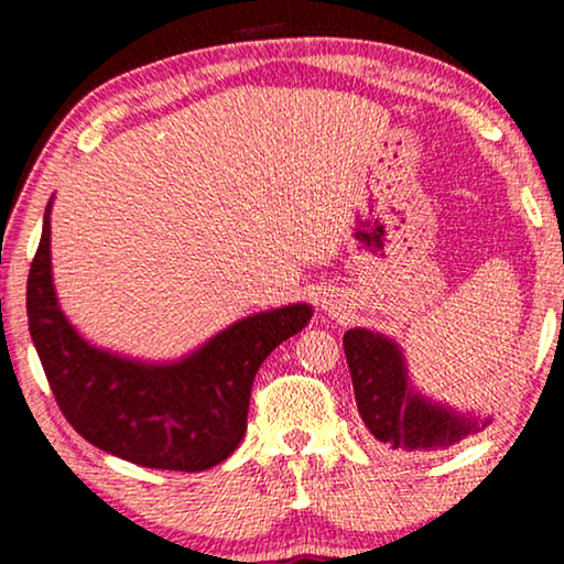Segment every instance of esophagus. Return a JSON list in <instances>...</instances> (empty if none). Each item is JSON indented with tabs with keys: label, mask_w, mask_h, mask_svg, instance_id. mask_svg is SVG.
Returning <instances> with one entry per match:
<instances>
[{
	"label": "esophagus",
	"mask_w": 564,
	"mask_h": 564,
	"mask_svg": "<svg viewBox=\"0 0 564 564\" xmlns=\"http://www.w3.org/2000/svg\"><path fill=\"white\" fill-rule=\"evenodd\" d=\"M323 311H326L328 315H334V318H338L341 315V303L334 295H328L326 300H323Z\"/></svg>",
	"instance_id": "34e87169"
}]
</instances>
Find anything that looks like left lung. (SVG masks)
<instances>
[{
  "instance_id": "1",
  "label": "left lung",
  "mask_w": 564,
  "mask_h": 564,
  "mask_svg": "<svg viewBox=\"0 0 564 564\" xmlns=\"http://www.w3.org/2000/svg\"><path fill=\"white\" fill-rule=\"evenodd\" d=\"M354 398L375 442L392 452L436 454L490 426L492 415L459 411L413 382L403 346L369 328L344 334Z\"/></svg>"
}]
</instances>
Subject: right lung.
I'll list each match as a JSON object with an SVG mask.
<instances>
[{
    "label": "right lung",
    "mask_w": 564,
    "mask_h": 564,
    "mask_svg": "<svg viewBox=\"0 0 564 564\" xmlns=\"http://www.w3.org/2000/svg\"><path fill=\"white\" fill-rule=\"evenodd\" d=\"M51 210L28 276V326L66 421L112 457L153 469L199 473L241 444L261 361L303 330L313 305L251 313L180 359L128 357L91 344L58 303Z\"/></svg>",
    "instance_id": "1"
}]
</instances>
